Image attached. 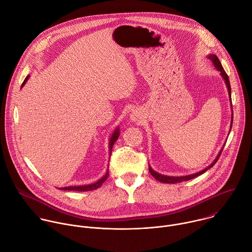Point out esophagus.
<instances>
[{
    "label": "esophagus",
    "mask_w": 252,
    "mask_h": 252,
    "mask_svg": "<svg viewBox=\"0 0 252 252\" xmlns=\"http://www.w3.org/2000/svg\"><path fill=\"white\" fill-rule=\"evenodd\" d=\"M129 117H130V120L132 122H138V121L141 120V115L138 111H132V113L130 114Z\"/></svg>",
    "instance_id": "34e87169"
}]
</instances>
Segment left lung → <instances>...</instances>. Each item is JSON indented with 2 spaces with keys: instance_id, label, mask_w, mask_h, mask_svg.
I'll return each instance as SVG.
<instances>
[{
  "instance_id": "1",
  "label": "left lung",
  "mask_w": 252,
  "mask_h": 252,
  "mask_svg": "<svg viewBox=\"0 0 252 252\" xmlns=\"http://www.w3.org/2000/svg\"><path fill=\"white\" fill-rule=\"evenodd\" d=\"M207 58L209 59V60H211L212 61V63H213V64H214V66L221 72L220 74H221V76L223 77V79L225 80V83H226V85H227V88H228V92H229V96H230V102H231V107L233 108V105H232V92H231V84H230V80H229V76H228V74L226 73V71L224 70V68H223V66H222V64H221V63H220V61H219V59H218V57L216 56V55H213V54H210V55H208L207 56ZM232 111H233V109H232ZM233 119H234V114L232 113V120H231V126H230V131H231V129H232V126H233ZM230 133V132H229ZM224 146H225V144L223 145V147H222V149L220 150V152H219V154L217 155V157H216V159L213 161V163H211V165H209L207 168H205L204 170H202V171H200V172H198V173H195V174H192V175H189V176H183V177H172V176H165V175H161V174H159V173H157V172H155L152 168H151V166L149 165V172H150V174L157 180V181H159V182H161V183H164V184H176V183H182V182H186V181H189V180H192V179H194V178H196V177H198V176H200V175H202V174H204L207 170H209L210 168H212L215 164H216V162L218 161V159H219V157H220V155H221V153H222V151H223V148H224Z\"/></svg>"
}]
</instances>
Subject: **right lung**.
<instances>
[{
	"label": "right lung",
	"instance_id": "1",
	"mask_svg": "<svg viewBox=\"0 0 252 252\" xmlns=\"http://www.w3.org/2000/svg\"><path fill=\"white\" fill-rule=\"evenodd\" d=\"M30 75H27L21 85V87L24 86V84L26 83V81L28 80ZM120 136V128L119 126L114 130V132L112 133L111 137H110V140H109V151H110V156H111V153H112V148L114 146V143L117 141V139L119 138ZM109 177V171L107 170L105 176H103L100 180H98L96 183H93V184H90V185H84V186H73V187H65V188H59V189H62V190H73V191H88V190H94V189H99L103 184L104 182L108 179Z\"/></svg>",
	"mask_w": 252,
	"mask_h": 252
}]
</instances>
